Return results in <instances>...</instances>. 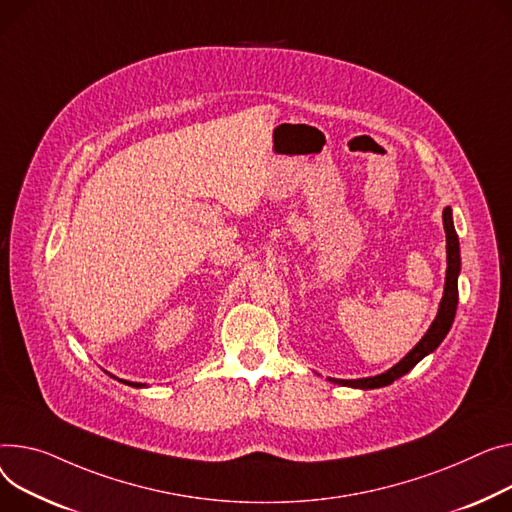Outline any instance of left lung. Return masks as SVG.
<instances>
[{"label":"left lung","mask_w":512,"mask_h":512,"mask_svg":"<svg viewBox=\"0 0 512 512\" xmlns=\"http://www.w3.org/2000/svg\"><path fill=\"white\" fill-rule=\"evenodd\" d=\"M442 222H445V232H447V282H445V294H442V300H440L438 315H436L434 323L430 325V329L426 331V335L420 339L418 346L410 354H407L399 364H395L391 370H387L383 374H377V377L356 379V381L333 379V383L346 385V387H356V389H377V387L391 385L395 379L403 377L405 372H410L424 356L434 352L442 339H445V335L449 333V329L453 325L455 311H457V300H459L457 276H459L461 259H459V238H457V232H455V226H453L451 208H445V212H442Z\"/></svg>","instance_id":"8db88e82"}]
</instances>
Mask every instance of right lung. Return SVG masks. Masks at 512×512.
<instances>
[{"label":"right lung","instance_id":"obj_1","mask_svg":"<svg viewBox=\"0 0 512 512\" xmlns=\"http://www.w3.org/2000/svg\"><path fill=\"white\" fill-rule=\"evenodd\" d=\"M121 383H127V381H121ZM127 385H131V387H142L140 383H127Z\"/></svg>","mask_w":512,"mask_h":512}]
</instances>
